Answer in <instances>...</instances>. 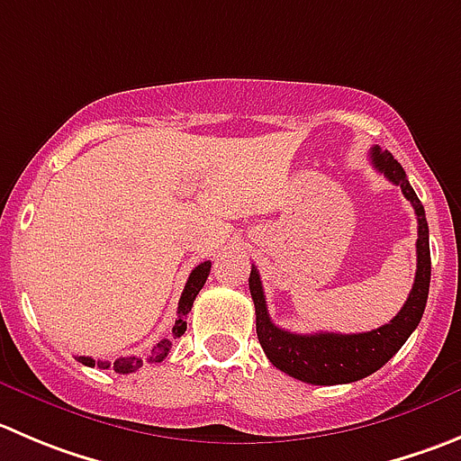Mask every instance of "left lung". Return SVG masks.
Instances as JSON below:
<instances>
[{"instance_id":"8db88e82","label":"left lung","mask_w":461,"mask_h":461,"mask_svg":"<svg viewBox=\"0 0 461 461\" xmlns=\"http://www.w3.org/2000/svg\"><path fill=\"white\" fill-rule=\"evenodd\" d=\"M371 165L384 174L387 181L401 185L402 194L410 201L419 221V240H416V276L411 292L401 312L384 326L371 332L357 335H339V332H314V335H296L276 326L267 312L262 280L256 267H251L249 289L256 305V330L262 350L276 369L285 371L292 378L310 384H344L362 380L384 366L401 350L407 337L416 330L428 303L430 289V240H428V221L425 210L416 196L414 187L405 176L401 162L380 147L371 149Z\"/></svg>"}]
</instances>
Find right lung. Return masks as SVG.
Returning <instances> with one entry per match:
<instances>
[{"mask_svg":"<svg viewBox=\"0 0 461 461\" xmlns=\"http://www.w3.org/2000/svg\"><path fill=\"white\" fill-rule=\"evenodd\" d=\"M208 274H210V262H201L199 267H194V269H192L190 278H187V283H185V289H183V294H181V301H178V319L172 328L174 337H181L183 332H185V328H187L185 319H187V314H190L196 294H199L201 287L205 285ZM169 350H172V339H160L151 348V357H149V362H162V359L169 355ZM77 359L86 366H99V369H108V366H113L117 374H133V371H138L140 366H142V359L135 357V355L133 357L115 359L113 365L111 362H102V359H99V362H95V359L86 357V355H78Z\"/></svg>","mask_w":461,"mask_h":461,"instance_id":"add662e5","label":"right lung"}]
</instances>
